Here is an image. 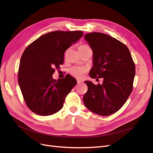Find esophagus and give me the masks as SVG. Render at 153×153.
<instances>
[{"label": "esophagus", "instance_id": "obj_1", "mask_svg": "<svg viewBox=\"0 0 153 153\" xmlns=\"http://www.w3.org/2000/svg\"><path fill=\"white\" fill-rule=\"evenodd\" d=\"M77 84H81V83L83 82V81L79 80V79H77Z\"/></svg>", "mask_w": 153, "mask_h": 153}]
</instances>
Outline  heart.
<instances>
[{
  "label": "heart",
  "mask_w": 153,
  "mask_h": 153,
  "mask_svg": "<svg viewBox=\"0 0 153 153\" xmlns=\"http://www.w3.org/2000/svg\"><path fill=\"white\" fill-rule=\"evenodd\" d=\"M89 48H90L89 47H88L87 45H84V44L79 45L78 47L79 51L80 53L82 52V51ZM86 68L84 67H81V66H74L69 69V72L71 74L76 78H81L84 74L86 72Z\"/></svg>",
  "instance_id": "b5f03b06"
}]
</instances>
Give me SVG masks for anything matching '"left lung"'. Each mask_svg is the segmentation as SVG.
I'll return each instance as SVG.
<instances>
[{
  "mask_svg": "<svg viewBox=\"0 0 153 153\" xmlns=\"http://www.w3.org/2000/svg\"><path fill=\"white\" fill-rule=\"evenodd\" d=\"M93 52L91 78H103L102 84L86 81L88 89L83 97L90 111L101 116L115 114L125 104L133 89L135 64L125 44L104 33L84 36Z\"/></svg>",
  "mask_w": 153,
  "mask_h": 153,
  "instance_id": "1",
  "label": "left lung"
}]
</instances>
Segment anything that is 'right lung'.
<instances>
[{
    "mask_svg": "<svg viewBox=\"0 0 153 153\" xmlns=\"http://www.w3.org/2000/svg\"><path fill=\"white\" fill-rule=\"evenodd\" d=\"M83 35L82 31L50 32L25 49L20 60L18 83L26 105L35 114L51 115L63 107L76 79L67 74L56 80L52 75L63 64L65 50Z\"/></svg>",
    "mask_w": 153,
    "mask_h": 153,
    "instance_id": "1",
    "label": "right lung"
}]
</instances>
